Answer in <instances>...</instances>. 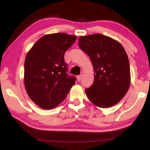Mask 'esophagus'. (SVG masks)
Instances as JSON below:
<instances>
[{
  "mask_svg": "<svg viewBox=\"0 0 150 150\" xmlns=\"http://www.w3.org/2000/svg\"><path fill=\"white\" fill-rule=\"evenodd\" d=\"M81 78H82V75H79L77 76V81H80L81 80Z\"/></svg>",
  "mask_w": 150,
  "mask_h": 150,
  "instance_id": "obj_1",
  "label": "esophagus"
}]
</instances>
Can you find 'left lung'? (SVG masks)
<instances>
[{"instance_id": "obj_1", "label": "left lung", "mask_w": 150, "mask_h": 150, "mask_svg": "<svg viewBox=\"0 0 150 150\" xmlns=\"http://www.w3.org/2000/svg\"><path fill=\"white\" fill-rule=\"evenodd\" d=\"M79 46L91 59L95 71L93 83L85 90L87 97L99 108L117 104L130 85L129 59L122 45L97 33L80 37Z\"/></svg>"}]
</instances>
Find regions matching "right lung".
Listing matches in <instances>:
<instances>
[{
    "label": "right lung",
    "instance_id": "obj_1",
    "mask_svg": "<svg viewBox=\"0 0 150 150\" xmlns=\"http://www.w3.org/2000/svg\"><path fill=\"white\" fill-rule=\"evenodd\" d=\"M77 39L65 33L47 35L38 40L26 56L25 86L40 108L50 109L61 103L77 79L68 74L64 54Z\"/></svg>",
    "mask_w": 150,
    "mask_h": 150
}]
</instances>
